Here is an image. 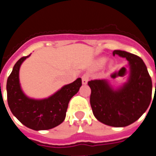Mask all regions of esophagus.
Returning a JSON list of instances; mask_svg holds the SVG:
<instances>
[{
	"mask_svg": "<svg viewBox=\"0 0 156 156\" xmlns=\"http://www.w3.org/2000/svg\"><path fill=\"white\" fill-rule=\"evenodd\" d=\"M81 78H82L83 84H87L88 81H89V75L88 74H83Z\"/></svg>",
	"mask_w": 156,
	"mask_h": 156,
	"instance_id": "34e87169",
	"label": "esophagus"
}]
</instances>
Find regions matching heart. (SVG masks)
<instances>
[{
	"mask_svg": "<svg viewBox=\"0 0 156 156\" xmlns=\"http://www.w3.org/2000/svg\"><path fill=\"white\" fill-rule=\"evenodd\" d=\"M105 63V59H101L100 62H99V65H101V66H102V65H104Z\"/></svg>",
	"mask_w": 156,
	"mask_h": 156,
	"instance_id": "heart-1",
	"label": "heart"
}]
</instances>
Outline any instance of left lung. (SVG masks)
<instances>
[{
    "label": "left lung",
    "instance_id": "1",
    "mask_svg": "<svg viewBox=\"0 0 156 156\" xmlns=\"http://www.w3.org/2000/svg\"><path fill=\"white\" fill-rule=\"evenodd\" d=\"M113 55L125 58L129 65L127 82L113 88L105 80L88 82L93 114L101 122L114 127L129 126L140 118L149 106L152 83L143 60L133 54L115 50Z\"/></svg>",
    "mask_w": 156,
    "mask_h": 156
}]
</instances>
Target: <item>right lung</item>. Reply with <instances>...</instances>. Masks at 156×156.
I'll return each instance as SVG.
<instances>
[{
    "label": "right lung",
    "mask_w": 156,
    "mask_h": 156,
    "mask_svg": "<svg viewBox=\"0 0 156 156\" xmlns=\"http://www.w3.org/2000/svg\"><path fill=\"white\" fill-rule=\"evenodd\" d=\"M30 55L19 59L8 76L6 87L8 106L12 114L28 128L34 130L51 129L64 121L69 102L79 91L82 80L78 78L48 98H30L23 93L19 83L20 66Z\"/></svg>",
    "instance_id": "1"
}]
</instances>
